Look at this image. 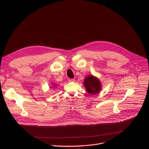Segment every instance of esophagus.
<instances>
[{
  "mask_svg": "<svg viewBox=\"0 0 149 149\" xmlns=\"http://www.w3.org/2000/svg\"><path fill=\"white\" fill-rule=\"evenodd\" d=\"M68 81H70V82H74L75 79L74 78H69L68 79Z\"/></svg>",
  "mask_w": 149,
  "mask_h": 149,
  "instance_id": "34e87169",
  "label": "esophagus"
}]
</instances>
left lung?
<instances>
[{
    "label": "left lung",
    "mask_w": 149,
    "mask_h": 149,
    "mask_svg": "<svg viewBox=\"0 0 149 149\" xmlns=\"http://www.w3.org/2000/svg\"><path fill=\"white\" fill-rule=\"evenodd\" d=\"M84 85L87 91L91 94L98 93L101 88L100 81L93 75H90L85 78Z\"/></svg>",
    "instance_id": "8db88e82"
}]
</instances>
